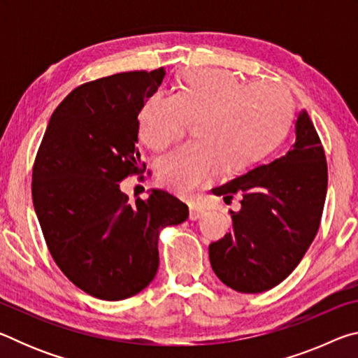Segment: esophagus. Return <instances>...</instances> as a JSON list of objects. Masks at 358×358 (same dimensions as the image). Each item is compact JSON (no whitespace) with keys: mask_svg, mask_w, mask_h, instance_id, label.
I'll list each match as a JSON object with an SVG mask.
<instances>
[{"mask_svg":"<svg viewBox=\"0 0 358 358\" xmlns=\"http://www.w3.org/2000/svg\"><path fill=\"white\" fill-rule=\"evenodd\" d=\"M205 213V210L201 207V205H196V203H191L189 205V220L191 221H197L199 217H202Z\"/></svg>","mask_w":358,"mask_h":358,"instance_id":"1","label":"esophagus"}]
</instances>
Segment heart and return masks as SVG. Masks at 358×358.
<instances>
[{
    "mask_svg": "<svg viewBox=\"0 0 358 358\" xmlns=\"http://www.w3.org/2000/svg\"><path fill=\"white\" fill-rule=\"evenodd\" d=\"M294 118L289 90L271 80L243 83L222 69H191L180 77L173 98L150 94L138 110V137L162 151L197 120V141L157 162L159 183L191 197L221 167L229 177L248 172L280 147Z\"/></svg>",
    "mask_w": 358,
    "mask_h": 358,
    "instance_id": "b5f03b06",
    "label": "heart"
}]
</instances>
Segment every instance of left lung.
I'll list each match as a JSON object with an SVG mask.
<instances>
[{
    "instance_id": "obj_1",
    "label": "left lung",
    "mask_w": 358,
    "mask_h": 358,
    "mask_svg": "<svg viewBox=\"0 0 358 358\" xmlns=\"http://www.w3.org/2000/svg\"><path fill=\"white\" fill-rule=\"evenodd\" d=\"M213 194L230 210L232 230L208 248L211 268L230 289L259 294L292 273L316 237L327 196L324 147L306 110L295 123V142L284 156L259 166Z\"/></svg>"
}]
</instances>
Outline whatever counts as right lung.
I'll list each match as a JSON object with an SVG mask.
<instances>
[{
    "mask_svg": "<svg viewBox=\"0 0 358 358\" xmlns=\"http://www.w3.org/2000/svg\"><path fill=\"white\" fill-rule=\"evenodd\" d=\"M164 68L83 83L52 113L33 167V203L53 260L69 281L101 300L141 292L159 265L157 237L187 220L172 194L150 189L134 203L120 181L142 173L138 110Z\"/></svg>",
    "mask_w": 358,
    "mask_h": 358,
    "instance_id": "right-lung-1",
    "label": "right lung"
}]
</instances>
